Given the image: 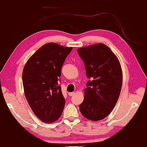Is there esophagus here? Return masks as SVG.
<instances>
[{
	"label": "esophagus",
	"mask_w": 147,
	"mask_h": 147,
	"mask_svg": "<svg viewBox=\"0 0 147 147\" xmlns=\"http://www.w3.org/2000/svg\"><path fill=\"white\" fill-rule=\"evenodd\" d=\"M75 94V92H68V95L70 96H72Z\"/></svg>",
	"instance_id": "esophagus-1"
}]
</instances>
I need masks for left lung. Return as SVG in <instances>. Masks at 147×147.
<instances>
[{
	"instance_id": "left-lung-1",
	"label": "left lung",
	"mask_w": 147,
	"mask_h": 147,
	"mask_svg": "<svg viewBox=\"0 0 147 147\" xmlns=\"http://www.w3.org/2000/svg\"><path fill=\"white\" fill-rule=\"evenodd\" d=\"M90 79L84 90V99L80 111L91 121L105 118L118 101L123 82L119 61L111 49L97 43L77 49Z\"/></svg>"
}]
</instances>
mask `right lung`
<instances>
[{
    "mask_svg": "<svg viewBox=\"0 0 147 147\" xmlns=\"http://www.w3.org/2000/svg\"><path fill=\"white\" fill-rule=\"evenodd\" d=\"M72 47L55 43L44 45L29 58L22 71L25 97L38 118L53 123L60 118L65 100L61 92V69Z\"/></svg>",
    "mask_w": 147,
    "mask_h": 147,
    "instance_id": "obj_1",
    "label": "right lung"
}]
</instances>
